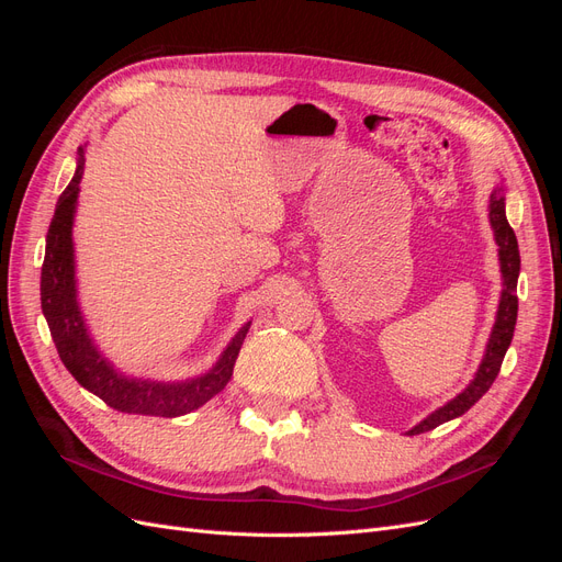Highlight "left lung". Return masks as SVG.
<instances>
[{"label": "left lung", "mask_w": 562, "mask_h": 562, "mask_svg": "<svg viewBox=\"0 0 562 562\" xmlns=\"http://www.w3.org/2000/svg\"><path fill=\"white\" fill-rule=\"evenodd\" d=\"M490 225L495 229V241L499 246V267H502V297H499V310L495 326H492L490 342L485 347V356L479 366V372L471 380V384L457 394L452 401H448L443 407H438L427 419H422L417 427H413L411 436L424 434L436 429L438 424L450 422L459 415H464L469 407L479 401L485 391L495 382L499 375V368L504 361V353L514 339V328L518 318V274H520V252H518V239L506 220V203H504V184L499 182L490 194Z\"/></svg>", "instance_id": "1"}]
</instances>
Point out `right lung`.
Masks as SVG:
<instances>
[{"label": "right lung", "instance_id": "obj_1", "mask_svg": "<svg viewBox=\"0 0 562 562\" xmlns=\"http://www.w3.org/2000/svg\"><path fill=\"white\" fill-rule=\"evenodd\" d=\"M81 176L83 147H79L77 171L56 203V213L46 234V252L42 265V312L60 361L83 389H89L91 394L103 398L119 413L151 417H180L192 413L220 394L232 380L236 356L241 351L250 321L232 337V342L217 363L199 378L182 382H155L126 378L114 370V366L93 345L77 302L72 225Z\"/></svg>", "mask_w": 562, "mask_h": 562}]
</instances>
